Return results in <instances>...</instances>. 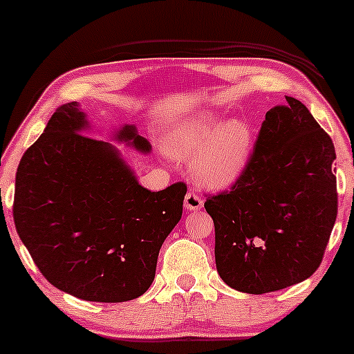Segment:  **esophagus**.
Masks as SVG:
<instances>
[{
    "label": "esophagus",
    "instance_id": "esophagus-1",
    "mask_svg": "<svg viewBox=\"0 0 354 354\" xmlns=\"http://www.w3.org/2000/svg\"><path fill=\"white\" fill-rule=\"evenodd\" d=\"M185 206H186V209H193V211L200 209V208H203V198L194 189H189L188 193H186Z\"/></svg>",
    "mask_w": 354,
    "mask_h": 354
}]
</instances>
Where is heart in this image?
<instances>
[{
	"mask_svg": "<svg viewBox=\"0 0 354 354\" xmlns=\"http://www.w3.org/2000/svg\"><path fill=\"white\" fill-rule=\"evenodd\" d=\"M168 149L180 158L196 156L194 171L209 188H226L245 171L251 153V129L231 120L218 128V118L198 115L174 128Z\"/></svg>",
	"mask_w": 354,
	"mask_h": 354,
	"instance_id": "heart-1",
	"label": "heart"
}]
</instances>
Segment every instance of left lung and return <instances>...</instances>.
Instances as JSON below:
<instances>
[{
  "label": "left lung",
  "mask_w": 354,
  "mask_h": 354,
  "mask_svg": "<svg viewBox=\"0 0 354 354\" xmlns=\"http://www.w3.org/2000/svg\"><path fill=\"white\" fill-rule=\"evenodd\" d=\"M286 101L266 113L241 176L205 201L218 273L243 293L310 278L338 216L335 145L301 101Z\"/></svg>",
  "instance_id": "left-lung-1"
}]
</instances>
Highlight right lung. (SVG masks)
<instances>
[{
    "mask_svg": "<svg viewBox=\"0 0 354 354\" xmlns=\"http://www.w3.org/2000/svg\"><path fill=\"white\" fill-rule=\"evenodd\" d=\"M86 126L76 101L61 104L24 151L16 169L15 226L53 286L86 301H129L151 286L188 186L143 188L111 145L83 135ZM116 138L151 149L135 126Z\"/></svg>",
    "mask_w": 354,
    "mask_h": 354,
    "instance_id": "add662e5",
    "label": "right lung"
}]
</instances>
